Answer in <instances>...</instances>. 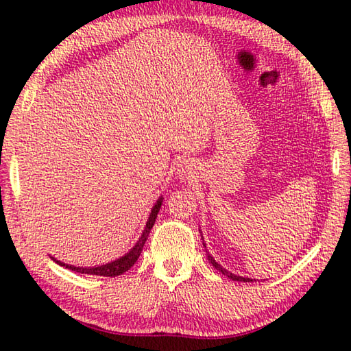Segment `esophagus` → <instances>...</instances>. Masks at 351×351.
<instances>
[{"mask_svg": "<svg viewBox=\"0 0 351 351\" xmlns=\"http://www.w3.org/2000/svg\"><path fill=\"white\" fill-rule=\"evenodd\" d=\"M178 173H180V175L190 173V167L187 165V162H182V164L178 165Z\"/></svg>", "mask_w": 351, "mask_h": 351, "instance_id": "34e87169", "label": "esophagus"}]
</instances>
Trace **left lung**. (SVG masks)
<instances>
[{"instance_id": "1", "label": "left lung", "mask_w": 351, "mask_h": 351, "mask_svg": "<svg viewBox=\"0 0 351 351\" xmlns=\"http://www.w3.org/2000/svg\"><path fill=\"white\" fill-rule=\"evenodd\" d=\"M201 237H203V235H201ZM203 246L206 247V243H204V240H203ZM206 252H207V249H206ZM207 258H209V261H210V263H212L213 268L218 269V271L221 272V274H224L226 277L232 278V280H235V282H252V278H249V277H241V276H235V274H232V272L226 271L221 265H218V263H217L215 258H213L209 252H207ZM254 280H255V278H254Z\"/></svg>"}]
</instances>
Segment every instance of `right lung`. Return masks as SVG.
<instances>
[{"label": "right lung", "mask_w": 351, "mask_h": 351, "mask_svg": "<svg viewBox=\"0 0 351 351\" xmlns=\"http://www.w3.org/2000/svg\"><path fill=\"white\" fill-rule=\"evenodd\" d=\"M161 204H162V198H159L156 201V204L153 206L150 217H148V221L145 224L144 230H142L141 239L133 246V249H130V252H127L125 255H123V257L111 261V263L102 265V266H94V268H91V266H88V268H83V266L66 265V263H63V261L56 260L54 257H52V260H54L56 263H58L60 266H64V268H68L71 271L80 272V274H93V276H102V277H116V276L123 274V272L132 268V266L136 263V260L139 258V255L142 252V247H144L145 241L148 239V234H150L153 224H154V221H156V217H158L159 209H161Z\"/></svg>", "instance_id": "obj_1"}]
</instances>
